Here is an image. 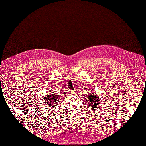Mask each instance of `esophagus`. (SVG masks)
<instances>
[{"instance_id":"obj_1","label":"esophagus","mask_w":146,"mask_h":146,"mask_svg":"<svg viewBox=\"0 0 146 146\" xmlns=\"http://www.w3.org/2000/svg\"><path fill=\"white\" fill-rule=\"evenodd\" d=\"M68 94L72 95L74 94V91H70V92H69V93H68Z\"/></svg>"}]
</instances>
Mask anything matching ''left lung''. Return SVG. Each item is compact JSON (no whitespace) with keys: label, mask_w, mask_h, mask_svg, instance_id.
<instances>
[{"label":"left lung","mask_w":146,"mask_h":146,"mask_svg":"<svg viewBox=\"0 0 146 146\" xmlns=\"http://www.w3.org/2000/svg\"><path fill=\"white\" fill-rule=\"evenodd\" d=\"M100 97H99L98 95L95 94V93L94 94H89V95L86 97L87 99V103L92 108H96V106H98L99 103H100Z\"/></svg>","instance_id":"8db88e82"}]
</instances>
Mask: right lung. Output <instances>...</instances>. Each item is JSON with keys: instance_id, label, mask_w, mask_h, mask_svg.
Returning a JSON list of instances; mask_svg holds the SVG:
<instances>
[{"instance_id": "add662e5", "label": "right lung", "mask_w": 146, "mask_h": 146, "mask_svg": "<svg viewBox=\"0 0 146 146\" xmlns=\"http://www.w3.org/2000/svg\"><path fill=\"white\" fill-rule=\"evenodd\" d=\"M58 96L59 95H57V94H54V92L51 94H48V95L43 98L45 103H46L45 104L47 105L46 106H50L51 108H54L56 106V105L57 104Z\"/></svg>"}]
</instances>
